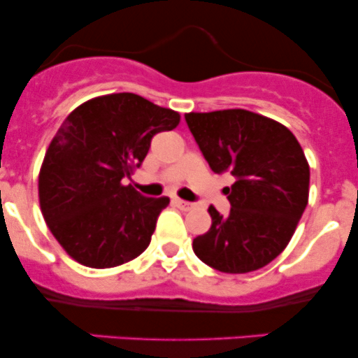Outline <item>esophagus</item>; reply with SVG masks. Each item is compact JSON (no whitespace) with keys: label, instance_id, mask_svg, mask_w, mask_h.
<instances>
[{"label":"esophagus","instance_id":"obj_1","mask_svg":"<svg viewBox=\"0 0 358 358\" xmlns=\"http://www.w3.org/2000/svg\"><path fill=\"white\" fill-rule=\"evenodd\" d=\"M173 203L178 208H182V210H190V208H193V203L185 202V200H180V199H173Z\"/></svg>","mask_w":358,"mask_h":358}]
</instances>
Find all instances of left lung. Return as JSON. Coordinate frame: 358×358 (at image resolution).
<instances>
[{
	"mask_svg": "<svg viewBox=\"0 0 358 358\" xmlns=\"http://www.w3.org/2000/svg\"><path fill=\"white\" fill-rule=\"evenodd\" d=\"M185 121L213 173L236 178L224 188L231 212L208 207L212 227L193 239V252L220 273L264 268L285 250L308 205L310 166L298 139L244 109L190 113Z\"/></svg>",
	"mask_w": 358,
	"mask_h": 358,
	"instance_id": "1",
	"label": "left lung"
}]
</instances>
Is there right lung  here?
I'll return each mask as SVG.
<instances>
[{
    "label": "right lung",
    "instance_id": "add662e5",
    "mask_svg": "<svg viewBox=\"0 0 358 358\" xmlns=\"http://www.w3.org/2000/svg\"><path fill=\"white\" fill-rule=\"evenodd\" d=\"M178 122V113L131 92L84 102L62 122L43 158L38 196L69 256L106 269L145 252L170 199L145 196L122 180L141 166L155 134Z\"/></svg>",
    "mask_w": 358,
    "mask_h": 358
}]
</instances>
